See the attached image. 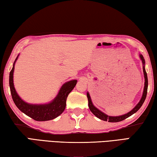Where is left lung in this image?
Wrapping results in <instances>:
<instances>
[{
  "label": "left lung",
  "instance_id": "left-lung-1",
  "mask_svg": "<svg viewBox=\"0 0 157 157\" xmlns=\"http://www.w3.org/2000/svg\"><path fill=\"white\" fill-rule=\"evenodd\" d=\"M139 57L140 60L142 61L143 63V74H144V78H145V83H144V89H143V95L142 97L140 98V101L139 103L135 106V107L129 111L128 113H127L125 114H123V115L121 116H108L107 114L105 113L102 111H101L100 110L98 109V108H96L93 104L92 101H91V96H90V94L89 92L86 93V95H87V98H88V101H89V109L91 110V112L94 114V115L97 117V118H100V120H102L104 121H108L110 122V123H117V122H120L128 118V117L131 116L133 114L135 113L136 111L139 109L141 107V106L143 105V102L146 98V95H147V86H148V80H147V73L145 71V61L144 57H143V55L141 54H139Z\"/></svg>",
  "mask_w": 157,
  "mask_h": 157
}]
</instances>
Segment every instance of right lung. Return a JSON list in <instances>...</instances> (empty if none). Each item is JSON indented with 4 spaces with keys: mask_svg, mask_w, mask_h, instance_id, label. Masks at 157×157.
Here are the masks:
<instances>
[{
    "mask_svg": "<svg viewBox=\"0 0 157 157\" xmlns=\"http://www.w3.org/2000/svg\"><path fill=\"white\" fill-rule=\"evenodd\" d=\"M19 55L16 58L12 71L10 73V88L14 104L18 109L25 115L36 121H46L52 120L63 113L66 108V101L68 94L74 89L78 82L77 79L65 82L61 87L59 92L54 99L46 104H30L25 102L18 95L14 85V71L15 63Z\"/></svg>",
    "mask_w": 157,
    "mask_h": 157,
    "instance_id": "add662e5",
    "label": "right lung"
}]
</instances>
